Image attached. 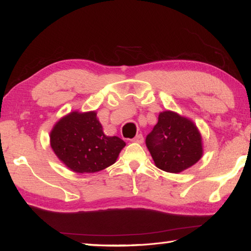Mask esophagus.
<instances>
[{
  "label": "esophagus",
  "instance_id": "obj_1",
  "mask_svg": "<svg viewBox=\"0 0 251 251\" xmlns=\"http://www.w3.org/2000/svg\"><path fill=\"white\" fill-rule=\"evenodd\" d=\"M131 141H134V143H137V144H143V141H144L143 135H141V134H138L137 136H136L135 138L131 139Z\"/></svg>",
  "mask_w": 251,
  "mask_h": 251
}]
</instances>
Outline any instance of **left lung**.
<instances>
[{"instance_id":"1","label":"left lung","mask_w":251,"mask_h":251,"mask_svg":"<svg viewBox=\"0 0 251 251\" xmlns=\"http://www.w3.org/2000/svg\"><path fill=\"white\" fill-rule=\"evenodd\" d=\"M146 145L156 167L170 173L189 169L204 153L203 138L195 123L169 110L159 113Z\"/></svg>"}]
</instances>
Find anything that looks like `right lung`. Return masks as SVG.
<instances>
[{
  "instance_id": "right-lung-1",
  "label": "right lung",
  "mask_w": 251,
  "mask_h": 251,
  "mask_svg": "<svg viewBox=\"0 0 251 251\" xmlns=\"http://www.w3.org/2000/svg\"><path fill=\"white\" fill-rule=\"evenodd\" d=\"M97 111H72L54 123L50 147L68 169L94 173L115 163L126 143L104 134Z\"/></svg>"
}]
</instances>
